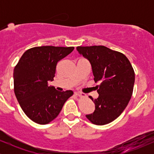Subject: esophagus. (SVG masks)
I'll use <instances>...</instances> for the list:
<instances>
[{
	"label": "esophagus",
	"instance_id": "esophagus-1",
	"mask_svg": "<svg viewBox=\"0 0 154 154\" xmlns=\"http://www.w3.org/2000/svg\"><path fill=\"white\" fill-rule=\"evenodd\" d=\"M75 94L77 96H82V97H86V94L85 93H81V92H75Z\"/></svg>",
	"mask_w": 154,
	"mask_h": 154
}]
</instances>
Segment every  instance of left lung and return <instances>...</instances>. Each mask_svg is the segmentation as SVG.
Masks as SVG:
<instances>
[{
	"instance_id": "1",
	"label": "left lung",
	"mask_w": 154,
	"mask_h": 154,
	"mask_svg": "<svg viewBox=\"0 0 154 154\" xmlns=\"http://www.w3.org/2000/svg\"><path fill=\"white\" fill-rule=\"evenodd\" d=\"M81 56L89 61L99 94L93 99L95 111L87 114L92 123L104 125L116 119L127 107L135 83V72L128 58L122 53L103 45L77 47Z\"/></svg>"
}]
</instances>
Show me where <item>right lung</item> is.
Returning <instances> with one entry per match:
<instances>
[{
    "mask_svg": "<svg viewBox=\"0 0 154 154\" xmlns=\"http://www.w3.org/2000/svg\"><path fill=\"white\" fill-rule=\"evenodd\" d=\"M74 47L41 46L26 51L14 69V93L23 111L32 121L45 125L56 117L73 92L56 91L54 80L57 63Z\"/></svg>",
    "mask_w": 154,
    "mask_h": 154,
    "instance_id": "add662e5",
    "label": "right lung"
}]
</instances>
